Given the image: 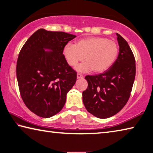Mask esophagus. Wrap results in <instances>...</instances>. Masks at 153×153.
Here are the masks:
<instances>
[{"label":"esophagus","instance_id":"obj_1","mask_svg":"<svg viewBox=\"0 0 153 153\" xmlns=\"http://www.w3.org/2000/svg\"><path fill=\"white\" fill-rule=\"evenodd\" d=\"M83 77H84V76H83L82 74H77V79H81V78H83Z\"/></svg>","mask_w":153,"mask_h":153}]
</instances>
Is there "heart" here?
Wrapping results in <instances>:
<instances>
[{"instance_id":"b5f03b06","label":"heart","mask_w":153,"mask_h":153,"mask_svg":"<svg viewBox=\"0 0 153 153\" xmlns=\"http://www.w3.org/2000/svg\"><path fill=\"white\" fill-rule=\"evenodd\" d=\"M119 48L113 40L102 37H88L77 41L75 45L67 44L63 55L69 65L75 67L80 61L85 62L77 67V70L87 72L93 70L102 73L108 70L117 58Z\"/></svg>"}]
</instances>
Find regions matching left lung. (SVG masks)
Masks as SVG:
<instances>
[{"instance_id":"obj_1","label":"left lung","mask_w":153,"mask_h":153,"mask_svg":"<svg viewBox=\"0 0 153 153\" xmlns=\"http://www.w3.org/2000/svg\"><path fill=\"white\" fill-rule=\"evenodd\" d=\"M116 34L120 52L115 63L104 73L85 77L88 86L82 92L83 102L90 113L100 119L112 117L122 109L135 79L134 54L126 40Z\"/></svg>"}]
</instances>
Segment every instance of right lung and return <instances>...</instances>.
<instances>
[{
	"label": "right lung",
	"mask_w": 153,
	"mask_h": 153,
	"mask_svg": "<svg viewBox=\"0 0 153 153\" xmlns=\"http://www.w3.org/2000/svg\"><path fill=\"white\" fill-rule=\"evenodd\" d=\"M76 37L39 29L28 38L19 54L16 74L21 97L26 107L41 117L60 112L67 92L76 82L77 73L63 54L64 46Z\"/></svg>",
	"instance_id": "1"
}]
</instances>
